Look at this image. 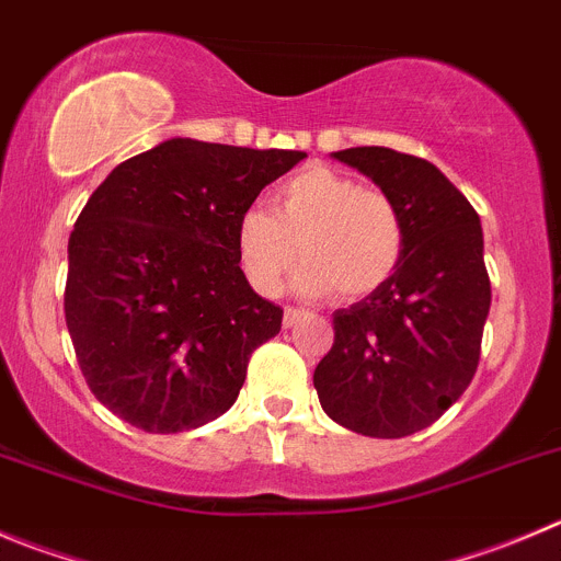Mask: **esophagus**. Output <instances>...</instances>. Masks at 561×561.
<instances>
[{
	"instance_id": "obj_1",
	"label": "esophagus",
	"mask_w": 561,
	"mask_h": 561,
	"mask_svg": "<svg viewBox=\"0 0 561 561\" xmlns=\"http://www.w3.org/2000/svg\"><path fill=\"white\" fill-rule=\"evenodd\" d=\"M300 319H306V311H302V308H286L284 311V328H295L297 322H300Z\"/></svg>"
}]
</instances>
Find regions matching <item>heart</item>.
<instances>
[{
	"label": "heart",
	"instance_id": "1",
	"mask_svg": "<svg viewBox=\"0 0 561 561\" xmlns=\"http://www.w3.org/2000/svg\"><path fill=\"white\" fill-rule=\"evenodd\" d=\"M237 261L259 295H277L300 259L306 295L339 291L364 300L393 277L404 255V222L380 190L352 175L306 168L275 192V215L250 206L237 220Z\"/></svg>",
	"mask_w": 561,
	"mask_h": 561
}]
</instances>
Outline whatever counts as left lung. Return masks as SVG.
Here are the masks:
<instances>
[{
  "label": "left lung",
  "mask_w": 561,
  "mask_h": 561,
  "mask_svg": "<svg viewBox=\"0 0 561 561\" xmlns=\"http://www.w3.org/2000/svg\"><path fill=\"white\" fill-rule=\"evenodd\" d=\"M333 157L397 204L404 255L380 291L333 313L335 339L313 388L324 413L357 435H413L477 375L490 311L482 226L468 197L426 159L380 146Z\"/></svg>",
  "instance_id": "obj_1"
}]
</instances>
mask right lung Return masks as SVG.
<instances>
[{
  "instance_id": "add662e5",
  "label": "right lung",
  "mask_w": 561,
  "mask_h": 561,
  "mask_svg": "<svg viewBox=\"0 0 561 561\" xmlns=\"http://www.w3.org/2000/svg\"><path fill=\"white\" fill-rule=\"evenodd\" d=\"M302 151L173 137L117 164L68 239L66 324L104 408L146 432L226 413L284 308L250 289L237 220Z\"/></svg>"
}]
</instances>
